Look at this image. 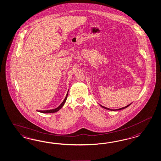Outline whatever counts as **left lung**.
Instances as JSON below:
<instances>
[{
  "label": "left lung",
  "instance_id": "left-lung-1",
  "mask_svg": "<svg viewBox=\"0 0 161 161\" xmlns=\"http://www.w3.org/2000/svg\"><path fill=\"white\" fill-rule=\"evenodd\" d=\"M130 104H129L128 105L126 106H125V107H124V108H120V109H115V110H114V109H110L109 108H106L105 106H101L102 108H105L106 109H108V110H121V109H125V108H127V107H128L130 105Z\"/></svg>",
  "mask_w": 161,
  "mask_h": 161
}]
</instances>
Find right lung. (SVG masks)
<instances>
[{"mask_svg":"<svg viewBox=\"0 0 161 161\" xmlns=\"http://www.w3.org/2000/svg\"><path fill=\"white\" fill-rule=\"evenodd\" d=\"M68 93L66 94V96L65 98H64V101L62 102V103H61L58 108H56V109L47 110H39V112H42V113H44V114H48V113H54V112H57V111L60 110V109L62 108V106H64V103H65V102L66 101V99H67V97H68Z\"/></svg>","mask_w":161,"mask_h":161,"instance_id":"obj_1","label":"right lung"}]
</instances>
